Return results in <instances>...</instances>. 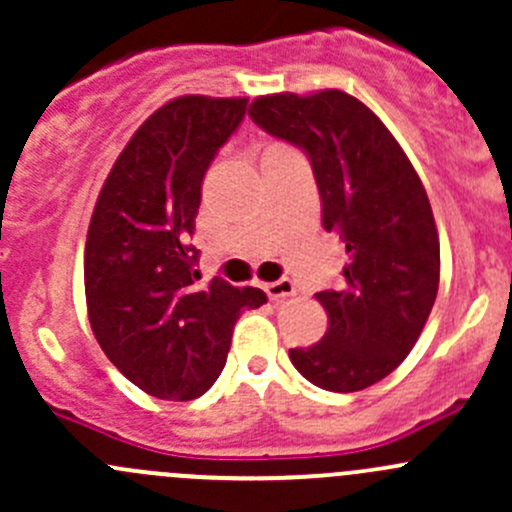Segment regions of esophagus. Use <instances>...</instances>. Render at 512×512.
I'll return each instance as SVG.
<instances>
[{"label":"esophagus","instance_id":"esophagus-1","mask_svg":"<svg viewBox=\"0 0 512 512\" xmlns=\"http://www.w3.org/2000/svg\"><path fill=\"white\" fill-rule=\"evenodd\" d=\"M265 292L272 302H280V299L294 297V294H297V287H294L292 280H277V282H270V285H265Z\"/></svg>","mask_w":512,"mask_h":512}]
</instances>
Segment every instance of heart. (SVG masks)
Returning <instances> with one entry per match:
<instances>
[{
  "label": "heart",
  "instance_id": "b5f03b06",
  "mask_svg": "<svg viewBox=\"0 0 512 512\" xmlns=\"http://www.w3.org/2000/svg\"><path fill=\"white\" fill-rule=\"evenodd\" d=\"M272 148H285V146H270V148H267V151H272Z\"/></svg>",
  "mask_w": 512,
  "mask_h": 512
}]
</instances>
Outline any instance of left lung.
Listing matches in <instances>:
<instances>
[{
    "instance_id": "1",
    "label": "left lung",
    "mask_w": 512,
    "mask_h": 512,
    "mask_svg": "<svg viewBox=\"0 0 512 512\" xmlns=\"http://www.w3.org/2000/svg\"><path fill=\"white\" fill-rule=\"evenodd\" d=\"M247 113L307 153L324 230L349 255L337 289L314 294L327 334L289 359L319 389H366L409 356L436 302L441 247L421 178L376 113L344 91L260 96Z\"/></svg>"
}]
</instances>
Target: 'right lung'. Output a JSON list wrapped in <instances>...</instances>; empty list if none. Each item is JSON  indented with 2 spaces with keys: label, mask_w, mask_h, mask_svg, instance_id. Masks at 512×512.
Segmentation results:
<instances>
[{
  "label": "right lung",
  "mask_w": 512,
  "mask_h": 512,
  "mask_svg": "<svg viewBox=\"0 0 512 512\" xmlns=\"http://www.w3.org/2000/svg\"><path fill=\"white\" fill-rule=\"evenodd\" d=\"M247 98L180 96L128 141L98 193L84 255L89 322L111 364L146 394L203 396L223 371L242 309L267 294L215 277L198 287L190 245L210 163Z\"/></svg>",
  "instance_id": "obj_1"
}]
</instances>
